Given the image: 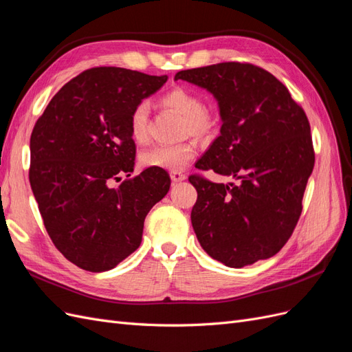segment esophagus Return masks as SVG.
Instances as JSON below:
<instances>
[{
  "label": "esophagus",
  "instance_id": "34e87169",
  "mask_svg": "<svg viewBox=\"0 0 352 352\" xmlns=\"http://www.w3.org/2000/svg\"><path fill=\"white\" fill-rule=\"evenodd\" d=\"M170 179H172L173 182H182V180H185V179H186V175H184L182 172L175 170V172H172V173H170Z\"/></svg>",
  "mask_w": 352,
  "mask_h": 352
}]
</instances>
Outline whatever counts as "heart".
Wrapping results in <instances>:
<instances>
[{
  "label": "heart",
  "mask_w": 352,
  "mask_h": 352,
  "mask_svg": "<svg viewBox=\"0 0 352 352\" xmlns=\"http://www.w3.org/2000/svg\"><path fill=\"white\" fill-rule=\"evenodd\" d=\"M164 109L184 116V134L198 138H208L217 128L215 118L205 111V103L197 93L184 87H176L166 93L162 100ZM148 103L141 102L135 106L129 118L131 137L137 144L148 140ZM195 144L186 141L175 145H154L140 154V160L145 167L163 168V170H180L195 157Z\"/></svg>",
  "instance_id": "b5f03b06"
}]
</instances>
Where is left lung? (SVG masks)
Wrapping results in <instances>:
<instances>
[{"label":"left lung","instance_id":"left-lung-1","mask_svg":"<svg viewBox=\"0 0 352 352\" xmlns=\"http://www.w3.org/2000/svg\"><path fill=\"white\" fill-rule=\"evenodd\" d=\"M175 80L210 91L220 107V137L195 167L239 180L189 177L198 192L190 220L199 245L230 268L274 256L293 234L314 166L305 111L280 80L252 64L185 69Z\"/></svg>","mask_w":352,"mask_h":352}]
</instances>
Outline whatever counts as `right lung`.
Instances as JSON below:
<instances>
[{
	"label": "right lung",
	"instance_id": "obj_1",
	"mask_svg": "<svg viewBox=\"0 0 352 352\" xmlns=\"http://www.w3.org/2000/svg\"><path fill=\"white\" fill-rule=\"evenodd\" d=\"M167 76L99 67L68 81L30 137L29 180L55 248L78 268L103 272L141 245L144 220L170 189L163 168L134 177L129 118ZM126 173L118 187L111 184Z\"/></svg>",
	"mask_w": 352,
	"mask_h": 352
}]
</instances>
